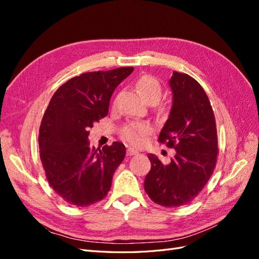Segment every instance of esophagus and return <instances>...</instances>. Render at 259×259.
<instances>
[{
	"mask_svg": "<svg viewBox=\"0 0 259 259\" xmlns=\"http://www.w3.org/2000/svg\"><path fill=\"white\" fill-rule=\"evenodd\" d=\"M126 153H127V155H134V154H137L138 151L135 150V149H133V148H128L126 150Z\"/></svg>",
	"mask_w": 259,
	"mask_h": 259,
	"instance_id": "34e87169",
	"label": "esophagus"
}]
</instances>
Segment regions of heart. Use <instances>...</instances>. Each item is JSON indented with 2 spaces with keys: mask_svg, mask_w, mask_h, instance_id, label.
Listing matches in <instances>:
<instances>
[{
  "mask_svg": "<svg viewBox=\"0 0 259 259\" xmlns=\"http://www.w3.org/2000/svg\"><path fill=\"white\" fill-rule=\"evenodd\" d=\"M135 88L142 97L149 104L158 103L162 95V88L159 81L152 75H143L135 82ZM153 128L147 122H133L125 125L121 131L122 138L134 147L145 145L147 136L150 135Z\"/></svg>",
  "mask_w": 259,
  "mask_h": 259,
  "instance_id": "heart-1",
  "label": "heart"
}]
</instances>
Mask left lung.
<instances>
[{
  "label": "left lung",
  "instance_id": "1",
  "mask_svg": "<svg viewBox=\"0 0 259 259\" xmlns=\"http://www.w3.org/2000/svg\"><path fill=\"white\" fill-rule=\"evenodd\" d=\"M173 104L160 132L159 142L174 148L168 164L149 153L151 169L145 178V191L165 207L192 201L213 174L218 153L215 116L202 86L186 73L174 71L168 81Z\"/></svg>",
  "mask_w": 259,
  "mask_h": 259
}]
</instances>
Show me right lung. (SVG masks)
<instances>
[{"label":"right lung","instance_id":"add662e5","mask_svg":"<svg viewBox=\"0 0 259 259\" xmlns=\"http://www.w3.org/2000/svg\"><path fill=\"white\" fill-rule=\"evenodd\" d=\"M133 67L83 73L62 84L46 109L38 134L40 158L46 178L70 204L89 206L103 200L111 188L115 169L125 156V146L95 149L90 128L109 111L116 86Z\"/></svg>","mask_w":259,"mask_h":259}]
</instances>
